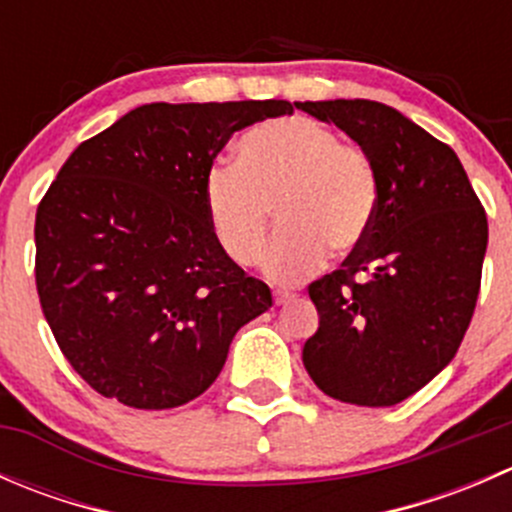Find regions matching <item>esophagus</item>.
<instances>
[{
  "mask_svg": "<svg viewBox=\"0 0 512 512\" xmlns=\"http://www.w3.org/2000/svg\"><path fill=\"white\" fill-rule=\"evenodd\" d=\"M294 302V294L292 292H275V304L277 307H287V304Z\"/></svg>",
  "mask_w": 512,
  "mask_h": 512,
  "instance_id": "obj_1",
  "label": "esophagus"
}]
</instances>
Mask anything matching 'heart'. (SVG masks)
Instances as JSON below:
<instances>
[{"mask_svg": "<svg viewBox=\"0 0 512 512\" xmlns=\"http://www.w3.org/2000/svg\"><path fill=\"white\" fill-rule=\"evenodd\" d=\"M205 218L235 265H255L275 210V245L265 272L275 282L304 280L332 255H349L376 213V175L359 148L304 116L245 133L235 165H213L203 185Z\"/></svg>", "mask_w": 512, "mask_h": 512, "instance_id": "heart-1", "label": "heart"}]
</instances>
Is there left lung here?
<instances>
[{"label":"left lung","instance_id":"obj_1","mask_svg":"<svg viewBox=\"0 0 512 512\" xmlns=\"http://www.w3.org/2000/svg\"><path fill=\"white\" fill-rule=\"evenodd\" d=\"M342 128L376 175V213L342 270L309 285L302 361L332 399L394 406L448 366L476 309L488 220L451 146L366 98L297 101Z\"/></svg>","mask_w":512,"mask_h":512}]
</instances>
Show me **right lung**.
Returning a JSON list of instances; mask_svg holds the SVG:
<instances>
[{"mask_svg":"<svg viewBox=\"0 0 512 512\" xmlns=\"http://www.w3.org/2000/svg\"><path fill=\"white\" fill-rule=\"evenodd\" d=\"M289 101L146 103L81 143L36 208V292L76 374L131 409H175L225 366L270 287L220 250L205 173Z\"/></svg>","mask_w":512,"mask_h":512,"instance_id":"obj_1","label":"right lung"}]
</instances>
